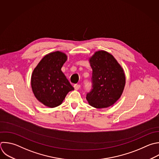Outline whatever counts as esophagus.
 I'll return each mask as SVG.
<instances>
[{
  "mask_svg": "<svg viewBox=\"0 0 159 159\" xmlns=\"http://www.w3.org/2000/svg\"><path fill=\"white\" fill-rule=\"evenodd\" d=\"M80 87H81L80 84H75V85L74 86V88H75V90L79 89L80 88Z\"/></svg>",
  "mask_w": 159,
  "mask_h": 159,
  "instance_id": "obj_1",
  "label": "esophagus"
}]
</instances>
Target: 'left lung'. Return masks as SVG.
I'll list each match as a JSON object with an SVG mask.
<instances>
[{"mask_svg":"<svg viewBox=\"0 0 159 159\" xmlns=\"http://www.w3.org/2000/svg\"><path fill=\"white\" fill-rule=\"evenodd\" d=\"M92 73V89L86 95L91 106L106 108L120 97L125 84L124 70L114 57L103 50L96 52L89 59Z\"/></svg>","mask_w":159,"mask_h":159,"instance_id":"left-lung-1","label":"left lung"}]
</instances>
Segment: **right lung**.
Instances as JSON below:
<instances>
[{"instance_id":"obj_1","label":"right lung","mask_w":159,"mask_h":159,"mask_svg":"<svg viewBox=\"0 0 159 159\" xmlns=\"http://www.w3.org/2000/svg\"><path fill=\"white\" fill-rule=\"evenodd\" d=\"M67 60L65 53L57 51L46 55L34 70L31 86L35 98L48 107L60 105L68 92L74 90L61 69Z\"/></svg>"}]
</instances>
